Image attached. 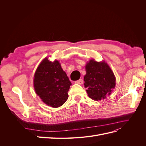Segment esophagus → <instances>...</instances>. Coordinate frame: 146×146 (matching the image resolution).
I'll use <instances>...</instances> for the list:
<instances>
[{
  "label": "esophagus",
  "mask_w": 146,
  "mask_h": 146,
  "mask_svg": "<svg viewBox=\"0 0 146 146\" xmlns=\"http://www.w3.org/2000/svg\"><path fill=\"white\" fill-rule=\"evenodd\" d=\"M75 83H77V84H79V85H82L83 83V81L82 79H79V80L76 81V82H75Z\"/></svg>",
  "instance_id": "obj_1"
}]
</instances>
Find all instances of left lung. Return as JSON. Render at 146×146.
Masks as SVG:
<instances>
[{
    "instance_id": "8db88e82",
    "label": "left lung",
    "mask_w": 146,
    "mask_h": 146,
    "mask_svg": "<svg viewBox=\"0 0 146 146\" xmlns=\"http://www.w3.org/2000/svg\"><path fill=\"white\" fill-rule=\"evenodd\" d=\"M84 85L88 96L94 100H100L110 95L116 85V78L110 66L105 61L90 60L86 66Z\"/></svg>"
}]
</instances>
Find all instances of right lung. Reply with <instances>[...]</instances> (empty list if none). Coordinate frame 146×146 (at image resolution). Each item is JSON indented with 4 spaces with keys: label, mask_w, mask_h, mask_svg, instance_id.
I'll use <instances>...</instances> for the list:
<instances>
[{
    "label": "right lung",
    "mask_w": 146,
    "mask_h": 146,
    "mask_svg": "<svg viewBox=\"0 0 146 146\" xmlns=\"http://www.w3.org/2000/svg\"><path fill=\"white\" fill-rule=\"evenodd\" d=\"M33 85L35 92L44 103L57 108L68 100L71 82L58 61L52 62L46 58L35 72Z\"/></svg>",
    "instance_id": "add662e5"
}]
</instances>
